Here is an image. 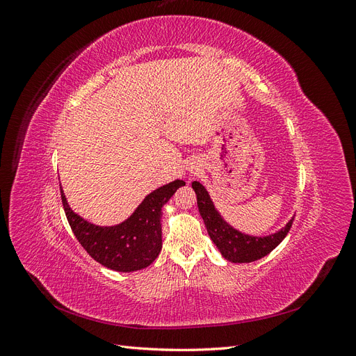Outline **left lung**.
Here are the masks:
<instances>
[{"label": "left lung", "mask_w": 356, "mask_h": 356, "mask_svg": "<svg viewBox=\"0 0 356 356\" xmlns=\"http://www.w3.org/2000/svg\"><path fill=\"white\" fill-rule=\"evenodd\" d=\"M193 190L197 197V208L211 241L218 248L225 260L230 263H252L270 254L288 234L293 217L282 229L266 236H254L234 229L224 220L221 212L215 207L208 190L199 181H193Z\"/></svg>", "instance_id": "8db88e82"}]
</instances>
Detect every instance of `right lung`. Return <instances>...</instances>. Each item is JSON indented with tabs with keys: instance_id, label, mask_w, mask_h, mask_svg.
Instances as JSON below:
<instances>
[{
	"instance_id": "1",
	"label": "right lung",
	"mask_w": 356,
	"mask_h": 356,
	"mask_svg": "<svg viewBox=\"0 0 356 356\" xmlns=\"http://www.w3.org/2000/svg\"><path fill=\"white\" fill-rule=\"evenodd\" d=\"M186 186L175 179L153 190L124 221L114 225H98L74 212L60 187V197L68 222L88 254L115 272H136L148 267L161 251V208Z\"/></svg>"
}]
</instances>
